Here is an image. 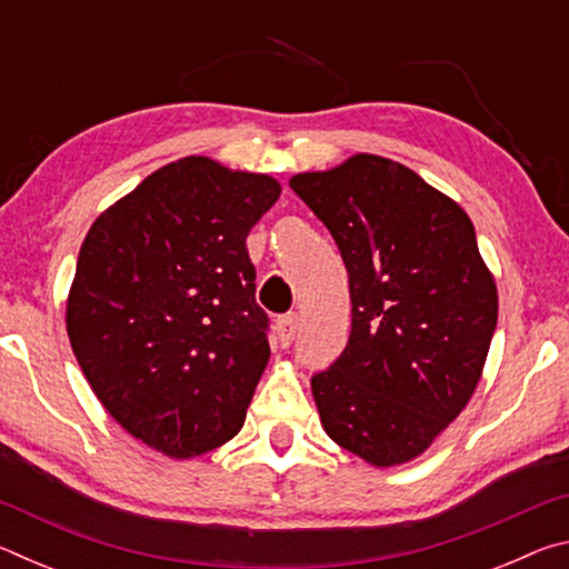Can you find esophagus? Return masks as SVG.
<instances>
[{"instance_id": "34e87169", "label": "esophagus", "mask_w": 569, "mask_h": 569, "mask_svg": "<svg viewBox=\"0 0 569 569\" xmlns=\"http://www.w3.org/2000/svg\"><path fill=\"white\" fill-rule=\"evenodd\" d=\"M296 326H298V316L296 313L281 316V319L276 321V336H278V343H281V349H286V346H291L293 336H296Z\"/></svg>"}]
</instances>
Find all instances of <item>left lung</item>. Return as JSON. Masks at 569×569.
I'll return each instance as SVG.
<instances>
[{
	"label": "left lung",
	"mask_w": 569,
	"mask_h": 569,
	"mask_svg": "<svg viewBox=\"0 0 569 569\" xmlns=\"http://www.w3.org/2000/svg\"><path fill=\"white\" fill-rule=\"evenodd\" d=\"M288 182L349 271V343L311 379L323 431L366 465H407L465 411L485 371L499 301L475 226L457 200L371 152Z\"/></svg>",
	"instance_id": "8db88e82"
}]
</instances>
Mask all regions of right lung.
I'll list each match as a JSON object with an SVG mask.
<instances>
[{
	"instance_id": "right-lung-1",
	"label": "right lung",
	"mask_w": 569,
	"mask_h": 569,
	"mask_svg": "<svg viewBox=\"0 0 569 569\" xmlns=\"http://www.w3.org/2000/svg\"><path fill=\"white\" fill-rule=\"evenodd\" d=\"M281 196L266 172L168 162L82 240L67 336L94 397L170 459L233 439L271 346L246 238Z\"/></svg>"
}]
</instances>
